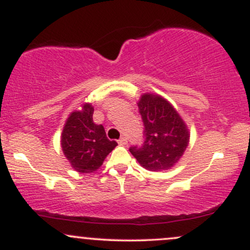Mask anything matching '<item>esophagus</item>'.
Listing matches in <instances>:
<instances>
[{
	"label": "esophagus",
	"instance_id": "34e87169",
	"mask_svg": "<svg viewBox=\"0 0 250 250\" xmlns=\"http://www.w3.org/2000/svg\"><path fill=\"white\" fill-rule=\"evenodd\" d=\"M128 143L127 141V137H121V139L119 140V145L120 146H125Z\"/></svg>",
	"mask_w": 250,
	"mask_h": 250
}]
</instances>
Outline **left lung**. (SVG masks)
<instances>
[{"label": "left lung", "instance_id": "1", "mask_svg": "<svg viewBox=\"0 0 250 250\" xmlns=\"http://www.w3.org/2000/svg\"><path fill=\"white\" fill-rule=\"evenodd\" d=\"M137 105L145 125V141L129 150L148 170L170 169L188 147L187 125L173 105L160 95L143 94Z\"/></svg>", "mask_w": 250, "mask_h": 250}]
</instances>
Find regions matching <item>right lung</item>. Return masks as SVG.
Masks as SVG:
<instances>
[{
  "label": "right lung",
  "mask_w": 250,
  "mask_h": 250,
  "mask_svg": "<svg viewBox=\"0 0 250 250\" xmlns=\"http://www.w3.org/2000/svg\"><path fill=\"white\" fill-rule=\"evenodd\" d=\"M94 108L83 104L82 110L70 114L62 130L61 147L71 167L83 174L94 173L102 166L107 155L116 147L110 141L102 125L93 121Z\"/></svg>",
  "instance_id": "add662e5"
}]
</instances>
